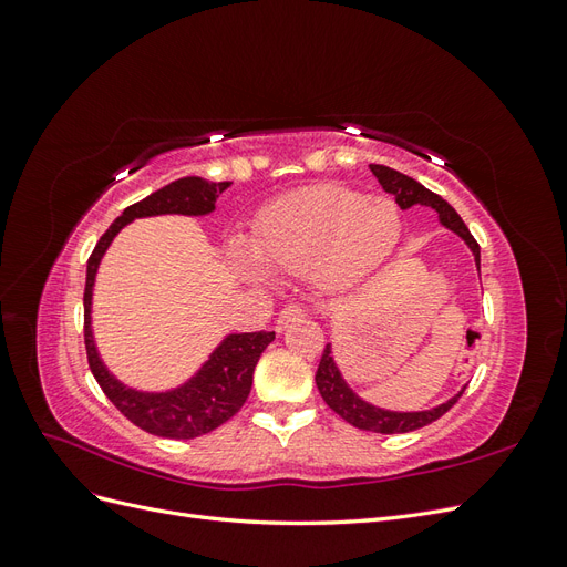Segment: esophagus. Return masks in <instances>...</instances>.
<instances>
[{"label": "esophagus", "instance_id": "esophagus-1", "mask_svg": "<svg viewBox=\"0 0 567 567\" xmlns=\"http://www.w3.org/2000/svg\"><path fill=\"white\" fill-rule=\"evenodd\" d=\"M302 317H305V307L302 305H298V302L286 305L284 310L279 312V317H277V331H284L290 321L302 319Z\"/></svg>", "mask_w": 567, "mask_h": 567}]
</instances>
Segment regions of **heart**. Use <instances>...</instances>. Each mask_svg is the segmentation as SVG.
<instances>
[{
  "label": "heart",
  "instance_id": "b5f03b06",
  "mask_svg": "<svg viewBox=\"0 0 567 567\" xmlns=\"http://www.w3.org/2000/svg\"><path fill=\"white\" fill-rule=\"evenodd\" d=\"M402 234L398 203L342 186H317L290 194L257 217L255 252L234 244V260L250 277L277 271H315L326 290L362 281L394 250Z\"/></svg>",
  "mask_w": 567,
  "mask_h": 567
}]
</instances>
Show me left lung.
I'll use <instances>...</instances> for the list:
<instances>
[{
	"mask_svg": "<svg viewBox=\"0 0 567 567\" xmlns=\"http://www.w3.org/2000/svg\"><path fill=\"white\" fill-rule=\"evenodd\" d=\"M369 167H371L373 177L381 182L385 192L394 196V200H398L402 210L411 208V205H427V208L437 210L442 225L452 229V231H456L463 238V241L468 244V248L475 255V265L480 269V246L473 238V234L468 231V227L463 225V219L458 217V213L452 208L447 200H444L437 194H433L431 188H425L416 179H411V177L398 173V169L385 167V165H369ZM315 379H317V388L321 392L323 402L329 404L338 416H342L354 427H362V431L383 433V435L409 433V431H419V427H423V425H431L433 421H437L440 416L447 414V411L456 404V400L463 394V390H461L456 398H452L450 402H444V404H440L431 411H414V414H398V411H383L379 406H371V404L359 400L357 394L348 388V383L342 381L340 371L333 364L331 346L323 348V354H321V362H319Z\"/></svg>",
	"mask_w": 567,
	"mask_h": 567,
	"instance_id": "1",
	"label": "left lung"
}]
</instances>
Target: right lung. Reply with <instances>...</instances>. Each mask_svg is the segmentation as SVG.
I'll return each mask as SVG.
<instances>
[{
    "instance_id": "right-lung-1",
    "label": "right lung",
    "mask_w": 567,
    "mask_h": 567,
    "mask_svg": "<svg viewBox=\"0 0 567 567\" xmlns=\"http://www.w3.org/2000/svg\"><path fill=\"white\" fill-rule=\"evenodd\" d=\"M231 182H205L200 177H184L153 192L144 200L130 205L120 215L106 234L99 238L90 260H87V284H84V350L96 383L104 390L106 398L115 409L130 419L142 431L169 437V440H192L215 431L225 421H229L238 409L244 406L252 385V371L257 359L274 340V331L255 333H234L210 354L208 362L194 375L192 381L177 390L148 394L136 392L117 383L113 375L101 364L94 348V338L90 329L92 315V288L101 257L115 238L134 217L151 215H208L215 210V200L221 192H227Z\"/></svg>"
}]
</instances>
